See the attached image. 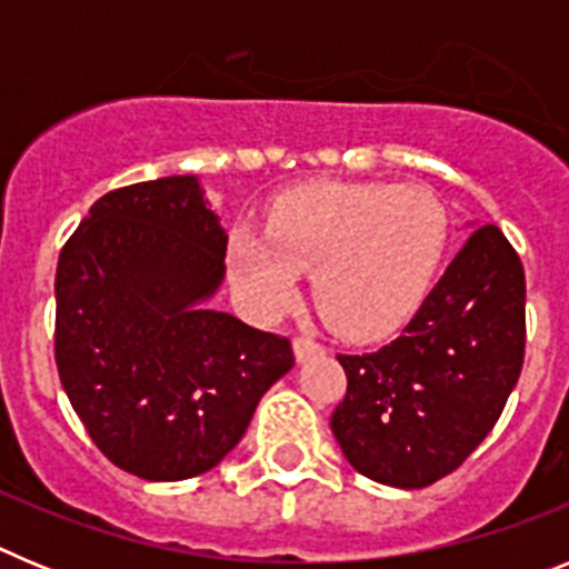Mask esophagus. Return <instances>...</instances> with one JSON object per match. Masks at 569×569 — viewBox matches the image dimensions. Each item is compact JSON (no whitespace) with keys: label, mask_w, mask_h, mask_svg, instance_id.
<instances>
[{"label":"esophagus","mask_w":569,"mask_h":569,"mask_svg":"<svg viewBox=\"0 0 569 569\" xmlns=\"http://www.w3.org/2000/svg\"><path fill=\"white\" fill-rule=\"evenodd\" d=\"M293 353H296V359H299V361H308L310 356L321 353V341H316L313 336H296Z\"/></svg>","instance_id":"esophagus-1"}]
</instances>
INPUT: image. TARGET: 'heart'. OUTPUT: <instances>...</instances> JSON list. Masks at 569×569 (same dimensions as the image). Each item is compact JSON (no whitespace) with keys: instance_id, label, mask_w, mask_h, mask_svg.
I'll return each mask as SVG.
<instances>
[{"instance_id":"1","label":"heart","mask_w":569,"mask_h":569,"mask_svg":"<svg viewBox=\"0 0 569 569\" xmlns=\"http://www.w3.org/2000/svg\"><path fill=\"white\" fill-rule=\"evenodd\" d=\"M450 236L439 196L421 184L316 182L281 193L268 233L236 228L228 261L259 313L296 301L301 270L330 328L353 339L390 333L430 290Z\"/></svg>"}]
</instances>
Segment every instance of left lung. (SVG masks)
I'll return each instance as SVG.
<instances>
[{
  "label": "left lung",
  "instance_id": "1",
  "mask_svg": "<svg viewBox=\"0 0 569 569\" xmlns=\"http://www.w3.org/2000/svg\"><path fill=\"white\" fill-rule=\"evenodd\" d=\"M525 268L496 224L472 230L399 339L339 353L347 393L330 416L361 476L419 490L485 441L525 365Z\"/></svg>",
  "mask_w": 569,
  "mask_h": 569
}]
</instances>
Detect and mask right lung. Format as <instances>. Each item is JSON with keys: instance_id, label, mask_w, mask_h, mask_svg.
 I'll return each instance as SVG.
<instances>
[{"instance_id": "obj_1", "label": "right lung", "mask_w": 569, "mask_h": 569, "mask_svg": "<svg viewBox=\"0 0 569 569\" xmlns=\"http://www.w3.org/2000/svg\"><path fill=\"white\" fill-rule=\"evenodd\" d=\"M224 253L193 176L110 190L59 253V379L104 459L139 479L219 465L296 361L288 336L202 308Z\"/></svg>"}]
</instances>
